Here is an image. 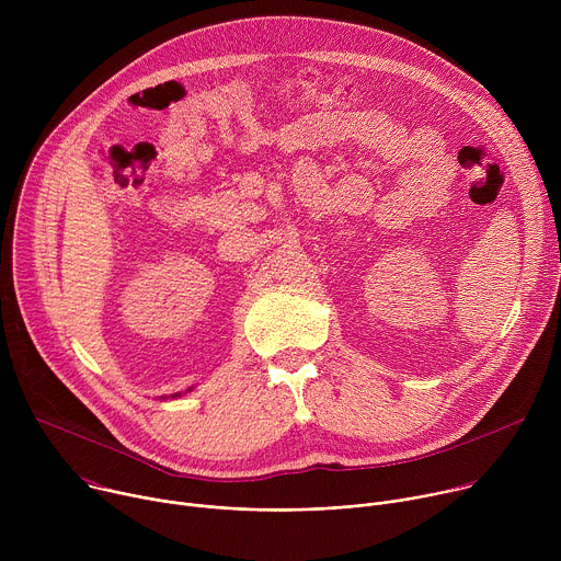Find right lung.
<instances>
[{"label": "right lung", "instance_id": "obj_1", "mask_svg": "<svg viewBox=\"0 0 561 561\" xmlns=\"http://www.w3.org/2000/svg\"><path fill=\"white\" fill-rule=\"evenodd\" d=\"M175 397H178V394H175Z\"/></svg>", "mask_w": 561, "mask_h": 561}]
</instances>
